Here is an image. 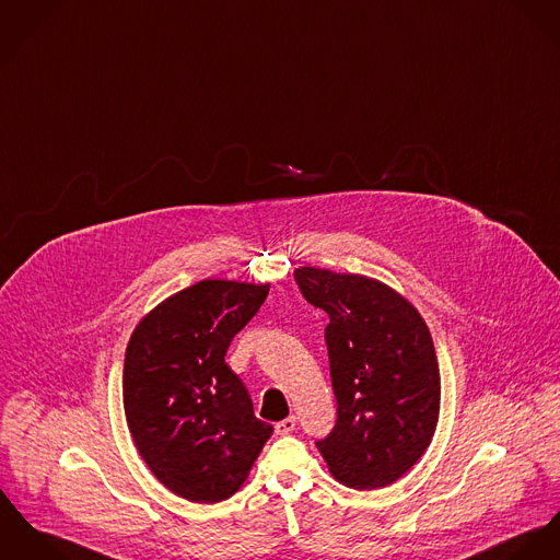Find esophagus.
Listing matches in <instances>:
<instances>
[{
  "label": "esophagus",
  "mask_w": 560,
  "mask_h": 560,
  "mask_svg": "<svg viewBox=\"0 0 560 560\" xmlns=\"http://www.w3.org/2000/svg\"><path fill=\"white\" fill-rule=\"evenodd\" d=\"M295 425H298V417H295V415H289L287 419H282V421L276 423V434H282V436H284V434L293 432Z\"/></svg>",
  "instance_id": "34e87169"
}]
</instances>
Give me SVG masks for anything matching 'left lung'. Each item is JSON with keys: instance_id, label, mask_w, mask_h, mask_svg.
<instances>
[{"instance_id": "8db88e82", "label": "left lung", "mask_w": 560, "mask_h": 560, "mask_svg": "<svg viewBox=\"0 0 560 560\" xmlns=\"http://www.w3.org/2000/svg\"><path fill=\"white\" fill-rule=\"evenodd\" d=\"M305 300L329 314L325 342L338 419L316 443L329 472L355 490L398 481L432 443L441 372L417 307L381 280L295 269Z\"/></svg>"}]
</instances>
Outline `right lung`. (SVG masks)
Returning <instances> with one entry per match:
<instances>
[{
  "instance_id": "add662e5",
  "label": "right lung",
  "mask_w": 560,
  "mask_h": 560,
  "mask_svg": "<svg viewBox=\"0 0 560 560\" xmlns=\"http://www.w3.org/2000/svg\"><path fill=\"white\" fill-rule=\"evenodd\" d=\"M269 284L201 280L155 305L124 361V410L155 479L192 503L233 497L273 428L224 355Z\"/></svg>"
}]
</instances>
